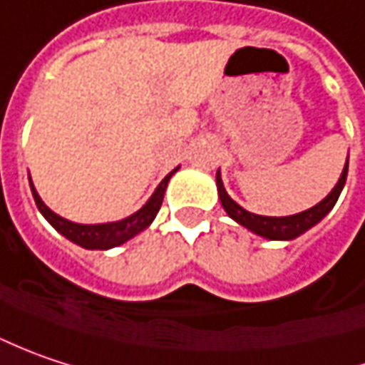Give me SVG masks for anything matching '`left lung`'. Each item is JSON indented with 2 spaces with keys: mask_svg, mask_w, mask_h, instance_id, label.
Returning a JSON list of instances; mask_svg holds the SVG:
<instances>
[{
  "mask_svg": "<svg viewBox=\"0 0 365 365\" xmlns=\"http://www.w3.org/2000/svg\"><path fill=\"white\" fill-rule=\"evenodd\" d=\"M347 168H349V158L345 160V166H343V173L339 176L337 185L333 187V191L329 192L320 203H317L314 207L310 210L300 211V213H294V215H283V217H271V215H257V213H250L245 207H240L228 191L224 189V182H222V174L217 170L215 174V185H217V195H220V201H222V207L226 210L230 217L234 222H238L240 226H245L246 230H250L252 234L257 236H263L267 240H294L302 236L304 232L317 226L320 220L329 213V211L335 207L339 195L345 187V180H347Z\"/></svg>",
  "mask_w": 365,
  "mask_h": 365,
  "instance_id": "left-lung-1",
  "label": "left lung"
}]
</instances>
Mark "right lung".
Returning <instances> with one entry per match:
<instances>
[{
  "label": "right lung",
  "mask_w": 365,
  "mask_h": 365,
  "mask_svg": "<svg viewBox=\"0 0 365 365\" xmlns=\"http://www.w3.org/2000/svg\"><path fill=\"white\" fill-rule=\"evenodd\" d=\"M178 168L180 166H176L173 173H168L162 178V182L155 187V191L152 192V197L145 201V205L141 210H137L135 213H131L125 220L106 222V224H76V222H69L61 215H57L55 211L46 207L45 201L41 199V195L36 192L34 185H32V178H30V173H28V180H30V191H32V197H34V203H36L38 211L43 213V217L61 236L71 240L73 245L88 248V250H108V248L125 245L127 240H131L133 236L143 232L154 222V217L160 211V205L164 201V192H166V187H168V180L173 178V174Z\"/></svg>",
  "instance_id": "obj_1"
}]
</instances>
